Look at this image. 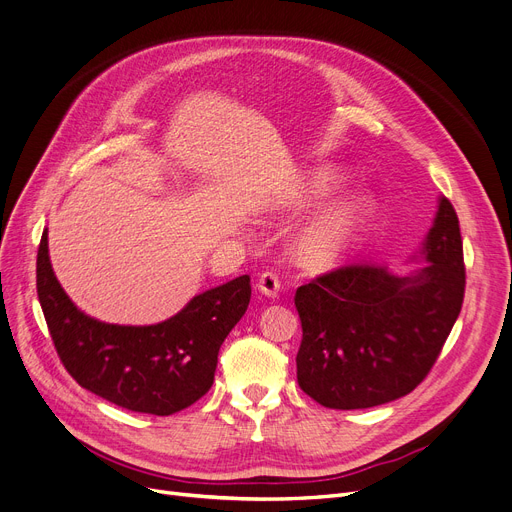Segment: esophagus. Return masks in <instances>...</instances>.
<instances>
[{
    "mask_svg": "<svg viewBox=\"0 0 512 512\" xmlns=\"http://www.w3.org/2000/svg\"><path fill=\"white\" fill-rule=\"evenodd\" d=\"M257 291L263 293L265 297H278V291H280V280L274 272H263L257 280Z\"/></svg>",
    "mask_w": 512,
    "mask_h": 512,
    "instance_id": "34e87169",
    "label": "esophagus"
}]
</instances>
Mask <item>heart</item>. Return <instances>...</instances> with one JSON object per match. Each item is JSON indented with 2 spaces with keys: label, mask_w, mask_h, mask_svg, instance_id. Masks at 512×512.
Returning a JSON list of instances; mask_svg holds the SVG:
<instances>
[{
  "label": "heart",
  "mask_w": 512,
  "mask_h": 512,
  "mask_svg": "<svg viewBox=\"0 0 512 512\" xmlns=\"http://www.w3.org/2000/svg\"><path fill=\"white\" fill-rule=\"evenodd\" d=\"M345 186V175L339 169H314L299 180L282 207L305 209L322 198L339 192ZM376 215V201L372 194L358 192L326 209L311 215L297 228L291 240V249L297 261L311 270H330L345 263L362 244Z\"/></svg>",
  "instance_id": "obj_1"
}]
</instances>
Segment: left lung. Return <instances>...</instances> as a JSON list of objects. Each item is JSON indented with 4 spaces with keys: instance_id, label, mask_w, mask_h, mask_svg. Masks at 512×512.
<instances>
[{
    "instance_id": "8db88e82",
    "label": "left lung",
    "mask_w": 512,
    "mask_h": 512,
    "mask_svg": "<svg viewBox=\"0 0 512 512\" xmlns=\"http://www.w3.org/2000/svg\"><path fill=\"white\" fill-rule=\"evenodd\" d=\"M414 259L427 263L408 276L347 265L297 288V381L320 406L393 402L433 368L464 299L460 226L446 196Z\"/></svg>"
}]
</instances>
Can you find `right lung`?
Listing matches in <instances>:
<instances>
[{"mask_svg": "<svg viewBox=\"0 0 512 512\" xmlns=\"http://www.w3.org/2000/svg\"><path fill=\"white\" fill-rule=\"evenodd\" d=\"M37 295L60 362L83 389L131 412L169 416L211 389L219 347L249 307L251 278L209 288L159 324H106L64 293L46 230L37 251Z\"/></svg>", "mask_w": 512, "mask_h": 512, "instance_id": "1", "label": "right lung"}]
</instances>
